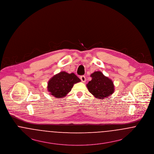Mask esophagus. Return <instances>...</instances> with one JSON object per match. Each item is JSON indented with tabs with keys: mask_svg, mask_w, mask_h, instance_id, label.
Returning a JSON list of instances; mask_svg holds the SVG:
<instances>
[{
	"mask_svg": "<svg viewBox=\"0 0 154 154\" xmlns=\"http://www.w3.org/2000/svg\"><path fill=\"white\" fill-rule=\"evenodd\" d=\"M80 79L82 82H85V81H86V78H85V76H84V75H81V76L80 77Z\"/></svg>",
	"mask_w": 154,
	"mask_h": 154,
	"instance_id": "34e87169",
	"label": "esophagus"
}]
</instances>
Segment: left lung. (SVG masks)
Returning <instances> with one entry per match:
<instances>
[{
	"label": "left lung",
	"instance_id": "left-lung-1",
	"mask_svg": "<svg viewBox=\"0 0 154 154\" xmlns=\"http://www.w3.org/2000/svg\"><path fill=\"white\" fill-rule=\"evenodd\" d=\"M92 80L87 84L91 94L99 99H104L114 92V85L112 80L103 75L101 72H95L91 74Z\"/></svg>",
	"mask_w": 154,
	"mask_h": 154
}]
</instances>
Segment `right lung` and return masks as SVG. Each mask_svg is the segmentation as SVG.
Wrapping results in <instances>:
<instances>
[{"mask_svg":"<svg viewBox=\"0 0 154 154\" xmlns=\"http://www.w3.org/2000/svg\"><path fill=\"white\" fill-rule=\"evenodd\" d=\"M80 79L75 74L61 72L54 75L48 82L47 89L51 95L61 98L71 91L74 84L80 82Z\"/></svg>","mask_w":154,"mask_h":154,"instance_id":"add662e5","label":"right lung"}]
</instances>
